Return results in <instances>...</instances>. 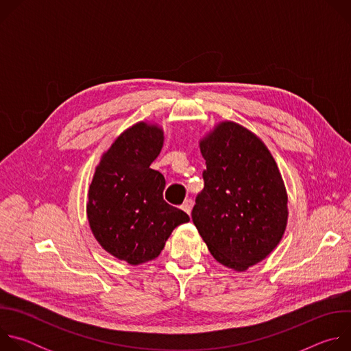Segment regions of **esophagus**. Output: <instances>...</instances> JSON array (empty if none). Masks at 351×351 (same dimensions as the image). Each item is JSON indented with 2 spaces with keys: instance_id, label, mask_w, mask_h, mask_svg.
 I'll list each match as a JSON object with an SVG mask.
<instances>
[{
  "instance_id": "34e87169",
  "label": "esophagus",
  "mask_w": 351,
  "mask_h": 351,
  "mask_svg": "<svg viewBox=\"0 0 351 351\" xmlns=\"http://www.w3.org/2000/svg\"><path fill=\"white\" fill-rule=\"evenodd\" d=\"M191 208H193V199H191V198L184 199V203L182 204V210H183L186 214H190V213H191Z\"/></svg>"
}]
</instances>
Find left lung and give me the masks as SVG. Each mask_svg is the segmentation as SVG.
<instances>
[{
    "mask_svg": "<svg viewBox=\"0 0 351 351\" xmlns=\"http://www.w3.org/2000/svg\"><path fill=\"white\" fill-rule=\"evenodd\" d=\"M207 169L191 219L213 257L236 272L265 260L287 225V193L264 141L232 122L199 138Z\"/></svg>",
    "mask_w": 351,
    "mask_h": 351,
    "instance_id": "1",
    "label": "left lung"
}]
</instances>
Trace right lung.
<instances>
[{
  "mask_svg": "<svg viewBox=\"0 0 351 351\" xmlns=\"http://www.w3.org/2000/svg\"><path fill=\"white\" fill-rule=\"evenodd\" d=\"M164 130L137 122L101 156L87 193V221L107 253L130 265L160 256L172 230L189 215L165 203V179L149 168L164 145Z\"/></svg>",
  "mask_w": 351,
  "mask_h": 351,
  "instance_id": "1",
  "label": "right lung"
}]
</instances>
